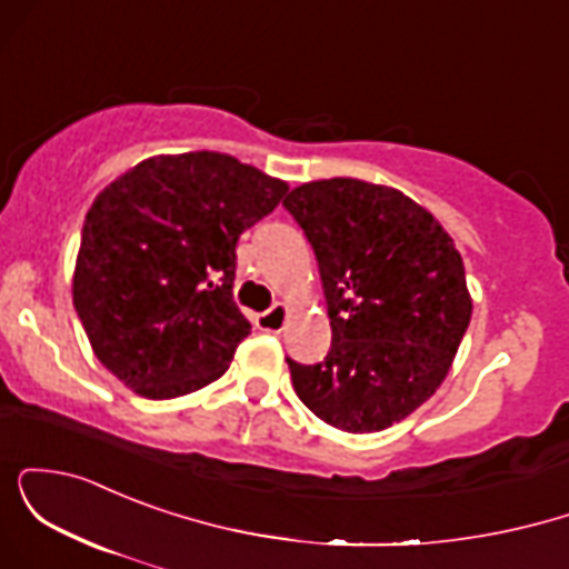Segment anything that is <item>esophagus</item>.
<instances>
[{
    "instance_id": "34e87169",
    "label": "esophagus",
    "mask_w": 569,
    "mask_h": 569,
    "mask_svg": "<svg viewBox=\"0 0 569 569\" xmlns=\"http://www.w3.org/2000/svg\"><path fill=\"white\" fill-rule=\"evenodd\" d=\"M286 318H289V305L278 302V305H272L270 310L259 312L257 326L262 331H280L286 326Z\"/></svg>"
}]
</instances>
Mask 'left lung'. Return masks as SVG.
<instances>
[{"label":"left lung","instance_id":"left-lung-1","mask_svg":"<svg viewBox=\"0 0 569 569\" xmlns=\"http://www.w3.org/2000/svg\"><path fill=\"white\" fill-rule=\"evenodd\" d=\"M283 206L316 251L331 321L321 363L286 358L293 390L339 430L390 428L439 390L471 323L460 251L393 187L310 181Z\"/></svg>","mask_w":569,"mask_h":569}]
</instances>
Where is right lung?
<instances>
[{
  "mask_svg": "<svg viewBox=\"0 0 569 569\" xmlns=\"http://www.w3.org/2000/svg\"><path fill=\"white\" fill-rule=\"evenodd\" d=\"M289 184L219 152L158 154L90 206L71 297L96 358L143 398L206 388L251 323L232 302L234 246Z\"/></svg>",
  "mask_w": 569,
  "mask_h": 569,
  "instance_id": "add662e5",
  "label": "right lung"
}]
</instances>
